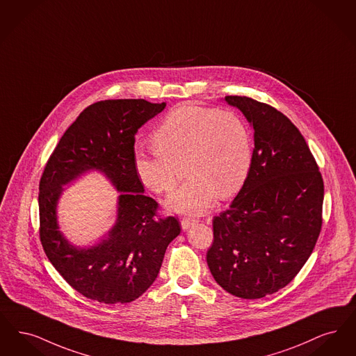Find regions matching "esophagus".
I'll use <instances>...</instances> for the list:
<instances>
[{
	"label": "esophagus",
	"mask_w": 356,
	"mask_h": 356,
	"mask_svg": "<svg viewBox=\"0 0 356 356\" xmlns=\"http://www.w3.org/2000/svg\"><path fill=\"white\" fill-rule=\"evenodd\" d=\"M197 222H198V219H197V218H182V220H181V223H182V229H184V230H187L190 226H193V225H194V223H197Z\"/></svg>",
	"instance_id": "obj_1"
}]
</instances>
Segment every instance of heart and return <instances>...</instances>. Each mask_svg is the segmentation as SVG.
<instances>
[{
  "label": "heart",
  "mask_w": 356,
  "mask_h": 356,
  "mask_svg": "<svg viewBox=\"0 0 356 356\" xmlns=\"http://www.w3.org/2000/svg\"><path fill=\"white\" fill-rule=\"evenodd\" d=\"M154 152L138 153L139 181L156 194L170 193L184 166L188 177L172 193L174 211L201 214L217 200L236 194L252 165V137L245 118L234 110L185 105L174 108L155 129Z\"/></svg>",
  "instance_id": "1"
}]
</instances>
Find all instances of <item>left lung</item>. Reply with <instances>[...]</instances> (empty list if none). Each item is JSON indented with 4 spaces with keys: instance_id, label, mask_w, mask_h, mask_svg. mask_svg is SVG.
Wrapping results in <instances>:
<instances>
[{
    "instance_id": "obj_1",
    "label": "left lung",
    "mask_w": 356,
    "mask_h": 356,
    "mask_svg": "<svg viewBox=\"0 0 356 356\" xmlns=\"http://www.w3.org/2000/svg\"><path fill=\"white\" fill-rule=\"evenodd\" d=\"M254 127L248 181L229 209L213 218L207 264L218 284L259 299L298 275L322 230L325 185L298 127L284 114L246 95H226Z\"/></svg>"
}]
</instances>
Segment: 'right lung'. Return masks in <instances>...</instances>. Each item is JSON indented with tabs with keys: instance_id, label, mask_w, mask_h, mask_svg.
<instances>
[{
	"instance_id": "1",
	"label": "right lung",
	"mask_w": 356,
	"mask_h": 356,
	"mask_svg": "<svg viewBox=\"0 0 356 356\" xmlns=\"http://www.w3.org/2000/svg\"><path fill=\"white\" fill-rule=\"evenodd\" d=\"M166 108L146 99H105L85 108L67 127L40 179V241L49 261L79 294L106 305L129 303L154 282L166 248L179 235L175 217L158 214L159 203L143 194L134 168L139 127ZM104 170L124 191L109 238L79 250L58 232L55 206L62 184L86 170Z\"/></svg>"
}]
</instances>
